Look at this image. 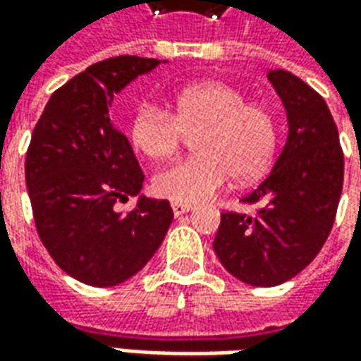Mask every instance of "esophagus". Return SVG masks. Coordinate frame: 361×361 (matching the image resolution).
I'll use <instances>...</instances> for the list:
<instances>
[{
  "instance_id": "1",
  "label": "esophagus",
  "mask_w": 361,
  "mask_h": 361,
  "mask_svg": "<svg viewBox=\"0 0 361 361\" xmlns=\"http://www.w3.org/2000/svg\"><path fill=\"white\" fill-rule=\"evenodd\" d=\"M193 209L191 204H185V203H172V211L176 216H181V214H185Z\"/></svg>"
}]
</instances>
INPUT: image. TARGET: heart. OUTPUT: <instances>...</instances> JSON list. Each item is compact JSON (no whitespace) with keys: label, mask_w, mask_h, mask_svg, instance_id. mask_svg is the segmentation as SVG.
<instances>
[{"label":"heart","mask_w":361,"mask_h":361,"mask_svg":"<svg viewBox=\"0 0 361 361\" xmlns=\"http://www.w3.org/2000/svg\"><path fill=\"white\" fill-rule=\"evenodd\" d=\"M242 90L222 81H199L176 90L173 110L145 102L129 121V141L150 160H166L180 149L183 135H195L197 154L154 176L152 188L176 203H201L226 185L261 178L276 149L271 111L247 104Z\"/></svg>","instance_id":"heart-1"}]
</instances>
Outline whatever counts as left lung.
Returning a JSON list of instances; mask_svg holds the SVG:
<instances>
[{
    "label": "left lung",
    "mask_w": 361,
    "mask_h": 361,
    "mask_svg": "<svg viewBox=\"0 0 361 361\" xmlns=\"http://www.w3.org/2000/svg\"><path fill=\"white\" fill-rule=\"evenodd\" d=\"M267 79L286 110V142L271 173L242 199L257 212H224L212 242L232 276L261 288L294 279L315 259L344 180L338 129L321 94L284 69H271Z\"/></svg>",
    "instance_id": "1"
}]
</instances>
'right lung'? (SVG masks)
Masks as SVG:
<instances>
[{
    "label": "right lung",
    "mask_w": 361,
    "mask_h": 361,
    "mask_svg": "<svg viewBox=\"0 0 361 361\" xmlns=\"http://www.w3.org/2000/svg\"><path fill=\"white\" fill-rule=\"evenodd\" d=\"M160 59L119 56L75 75L46 104L25 162L38 235L59 269L89 286H118L147 265L172 224L166 199L141 193L142 176L123 131L110 119L114 96ZM137 197L131 213L116 200Z\"/></svg>",
    "instance_id": "1"
}]
</instances>
